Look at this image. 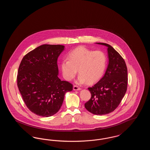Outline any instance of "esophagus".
<instances>
[{
    "instance_id": "1",
    "label": "esophagus",
    "mask_w": 150,
    "mask_h": 150,
    "mask_svg": "<svg viewBox=\"0 0 150 150\" xmlns=\"http://www.w3.org/2000/svg\"><path fill=\"white\" fill-rule=\"evenodd\" d=\"M73 89L74 91H80V90H81V88L78 86H73Z\"/></svg>"
}]
</instances>
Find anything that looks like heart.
Returning <instances> with one entry per match:
<instances>
[{"instance_id": "heart-1", "label": "heart", "mask_w": 150, "mask_h": 150, "mask_svg": "<svg viewBox=\"0 0 150 150\" xmlns=\"http://www.w3.org/2000/svg\"><path fill=\"white\" fill-rule=\"evenodd\" d=\"M107 63V56L103 52L94 51L81 46L72 50L69 54V59L62 60L61 69L65 80H71L79 70L77 83L84 84L88 81L91 84L103 76Z\"/></svg>"}]
</instances>
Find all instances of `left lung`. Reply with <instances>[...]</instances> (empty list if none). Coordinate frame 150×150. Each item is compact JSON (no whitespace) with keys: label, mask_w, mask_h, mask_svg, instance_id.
Returning <instances> with one entry per match:
<instances>
[{"label":"left lung","mask_w":150,"mask_h":150,"mask_svg":"<svg viewBox=\"0 0 150 150\" xmlns=\"http://www.w3.org/2000/svg\"><path fill=\"white\" fill-rule=\"evenodd\" d=\"M107 47L108 63L104 76L88 88L92 97L85 103L93 114H108L119 106L127 89L128 71L125 61L114 48L106 43H96Z\"/></svg>","instance_id":"obj_1"}]
</instances>
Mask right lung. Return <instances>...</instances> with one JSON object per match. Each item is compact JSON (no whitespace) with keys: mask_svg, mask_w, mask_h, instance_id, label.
I'll return each mask as SVG.
<instances>
[{"mask_svg":"<svg viewBox=\"0 0 150 150\" xmlns=\"http://www.w3.org/2000/svg\"><path fill=\"white\" fill-rule=\"evenodd\" d=\"M64 45L43 44L22 59L17 86L26 106L35 114L48 117L61 107L66 93L72 85L58 78L57 59Z\"/></svg>","mask_w":150,"mask_h":150,"instance_id":"add662e5","label":"right lung"}]
</instances>
